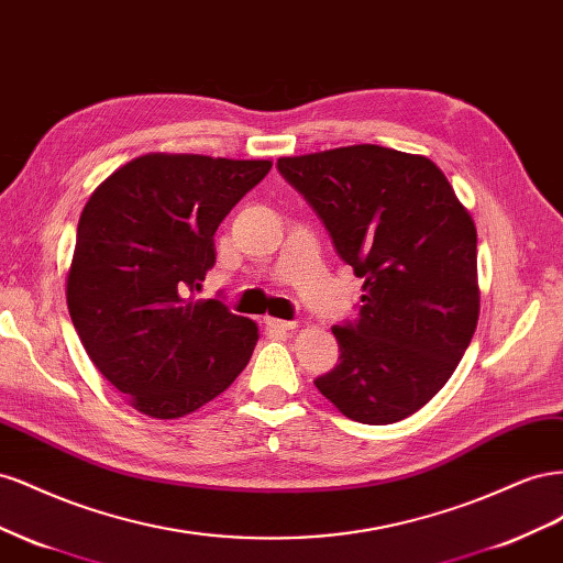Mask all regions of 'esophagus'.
Here are the masks:
<instances>
[{
	"mask_svg": "<svg viewBox=\"0 0 563 563\" xmlns=\"http://www.w3.org/2000/svg\"><path fill=\"white\" fill-rule=\"evenodd\" d=\"M266 325L276 332H290L297 330V320H280V318H266Z\"/></svg>",
	"mask_w": 563,
	"mask_h": 563,
	"instance_id": "1",
	"label": "esophagus"
}]
</instances>
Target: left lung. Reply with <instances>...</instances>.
<instances>
[{
	"label": "left lung",
	"mask_w": 563,
	"mask_h": 563,
	"mask_svg": "<svg viewBox=\"0 0 563 563\" xmlns=\"http://www.w3.org/2000/svg\"><path fill=\"white\" fill-rule=\"evenodd\" d=\"M276 167L363 278L358 318L332 328L340 363L313 384L349 420H404L443 389L476 330L470 212L429 157L373 143Z\"/></svg>",
	"instance_id": "obj_1"
}]
</instances>
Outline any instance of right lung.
Segmentation results:
<instances>
[{
  "label": "right lung",
  "mask_w": 563,
  "mask_h": 563,
  "mask_svg": "<svg viewBox=\"0 0 563 563\" xmlns=\"http://www.w3.org/2000/svg\"><path fill=\"white\" fill-rule=\"evenodd\" d=\"M268 169V159L151 153L87 200L68 311L91 363L139 412H196L250 363L256 325L196 292L217 262L219 223Z\"/></svg>",
  "instance_id": "obj_1"
}]
</instances>
